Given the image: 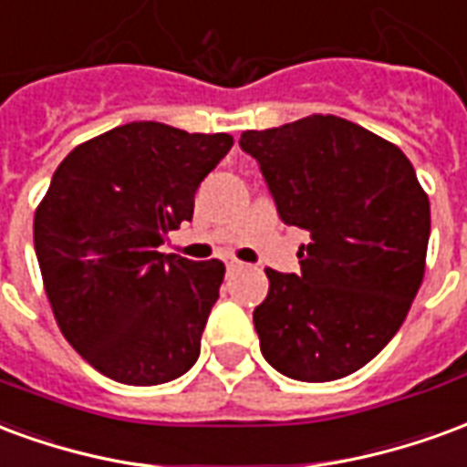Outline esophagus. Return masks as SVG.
<instances>
[{
	"label": "esophagus",
	"mask_w": 467,
	"mask_h": 467,
	"mask_svg": "<svg viewBox=\"0 0 467 467\" xmlns=\"http://www.w3.org/2000/svg\"><path fill=\"white\" fill-rule=\"evenodd\" d=\"M224 267H227V270H237V267H243V263L234 260V257H227V260H224Z\"/></svg>",
	"instance_id": "34e87169"
}]
</instances>
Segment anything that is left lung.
Returning <instances> with one entry per match:
<instances>
[{
    "mask_svg": "<svg viewBox=\"0 0 467 467\" xmlns=\"http://www.w3.org/2000/svg\"><path fill=\"white\" fill-rule=\"evenodd\" d=\"M285 224L310 233L300 273L265 270L253 313L260 350L293 380L360 370L400 330L425 275L431 202L410 160L388 140L335 115L247 130Z\"/></svg>",
    "mask_w": 467,
    "mask_h": 467,
    "instance_id": "8db88e82",
    "label": "left lung"
}]
</instances>
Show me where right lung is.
I'll return each instance as SVG.
<instances>
[{"instance_id":"obj_1","label":"right lung","mask_w":467,"mask_h":467,"mask_svg":"<svg viewBox=\"0 0 467 467\" xmlns=\"http://www.w3.org/2000/svg\"><path fill=\"white\" fill-rule=\"evenodd\" d=\"M233 137L130 122L82 142L35 213V250L59 330L95 370L160 385L200 358L224 265L157 247L192 220L194 192Z\"/></svg>"}]
</instances>
